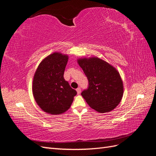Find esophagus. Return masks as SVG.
Returning a JSON list of instances; mask_svg holds the SVG:
<instances>
[{
	"label": "esophagus",
	"instance_id": "34e87169",
	"mask_svg": "<svg viewBox=\"0 0 156 156\" xmlns=\"http://www.w3.org/2000/svg\"><path fill=\"white\" fill-rule=\"evenodd\" d=\"M76 91H77V94H80V93H81V88L80 87H78L77 90H76Z\"/></svg>",
	"mask_w": 156,
	"mask_h": 156
}]
</instances>
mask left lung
<instances>
[{"mask_svg":"<svg viewBox=\"0 0 156 156\" xmlns=\"http://www.w3.org/2000/svg\"><path fill=\"white\" fill-rule=\"evenodd\" d=\"M77 62L89 81L88 89L81 93L89 106L100 113L115 108L124 91L122 79L116 69L96 56L79 58Z\"/></svg>","mask_w":156,"mask_h":156,"instance_id":"1","label":"left lung"}]
</instances>
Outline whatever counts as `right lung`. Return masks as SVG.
Wrapping results in <instances>:
<instances>
[{"label": "right lung", "mask_w": 156, "mask_h": 156, "mask_svg": "<svg viewBox=\"0 0 156 156\" xmlns=\"http://www.w3.org/2000/svg\"><path fill=\"white\" fill-rule=\"evenodd\" d=\"M68 60V55L55 52L44 58L35 72L33 96L40 108L48 114L65 112L77 94L63 77Z\"/></svg>", "instance_id": "add662e5"}]
</instances>
